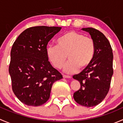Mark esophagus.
I'll list each match as a JSON object with an SVG mask.
<instances>
[{
  "label": "esophagus",
  "instance_id": "obj_1",
  "mask_svg": "<svg viewBox=\"0 0 123 123\" xmlns=\"http://www.w3.org/2000/svg\"><path fill=\"white\" fill-rule=\"evenodd\" d=\"M63 77L65 78V79H70L71 77L69 76V75H63Z\"/></svg>",
  "mask_w": 123,
  "mask_h": 123
}]
</instances>
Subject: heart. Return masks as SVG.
Instances as JSON below:
<instances>
[{"label":"heart","instance_id":"1","mask_svg":"<svg viewBox=\"0 0 123 123\" xmlns=\"http://www.w3.org/2000/svg\"><path fill=\"white\" fill-rule=\"evenodd\" d=\"M56 44L48 47L47 56L55 67L59 69L63 67L68 56L69 61L64 68L67 73H73L79 68L87 69L95 58V42L81 33L74 31L67 32L58 38Z\"/></svg>","mask_w":123,"mask_h":123}]
</instances>
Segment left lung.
<instances>
[{
	"mask_svg": "<svg viewBox=\"0 0 123 123\" xmlns=\"http://www.w3.org/2000/svg\"><path fill=\"white\" fill-rule=\"evenodd\" d=\"M90 34L96 46L93 61L90 66L73 79L80 83V88L73 97L77 103L86 107L100 104L106 97L113 75V54L108 40L102 33L93 28H83Z\"/></svg>",
	"mask_w": 123,
	"mask_h": 123,
	"instance_id": "obj_1",
	"label": "left lung"
}]
</instances>
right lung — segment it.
Instances as JSON below:
<instances>
[{
    "label": "right lung",
    "mask_w": 123,
    "mask_h": 123,
    "mask_svg": "<svg viewBox=\"0 0 123 123\" xmlns=\"http://www.w3.org/2000/svg\"><path fill=\"white\" fill-rule=\"evenodd\" d=\"M61 27L37 26L24 30L12 45L9 73L15 96L28 106L48 101L53 83L62 75L50 64L47 44Z\"/></svg>",
    "instance_id": "right-lung-1"
}]
</instances>
